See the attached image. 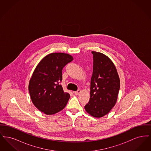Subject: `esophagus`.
<instances>
[{
  "label": "esophagus",
  "mask_w": 151,
  "mask_h": 151,
  "mask_svg": "<svg viewBox=\"0 0 151 151\" xmlns=\"http://www.w3.org/2000/svg\"><path fill=\"white\" fill-rule=\"evenodd\" d=\"M81 92V91L80 89H78L77 91H75V92H73V93L75 94L76 95H79V94Z\"/></svg>",
  "instance_id": "obj_1"
}]
</instances>
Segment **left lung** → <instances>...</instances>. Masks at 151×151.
<instances>
[{
  "label": "left lung",
  "instance_id": "8db88e82",
  "mask_svg": "<svg viewBox=\"0 0 151 151\" xmlns=\"http://www.w3.org/2000/svg\"><path fill=\"white\" fill-rule=\"evenodd\" d=\"M93 74L90 99L85 106L86 112L95 118L106 115L114 106L120 88V80L115 65L106 55L92 51Z\"/></svg>",
  "mask_w": 151,
  "mask_h": 151
}]
</instances>
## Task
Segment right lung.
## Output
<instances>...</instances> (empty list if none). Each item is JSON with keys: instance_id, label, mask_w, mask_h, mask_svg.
Listing matches in <instances>:
<instances>
[{"instance_id": "1", "label": "right lung", "mask_w": 151, "mask_h": 151, "mask_svg": "<svg viewBox=\"0 0 151 151\" xmlns=\"http://www.w3.org/2000/svg\"><path fill=\"white\" fill-rule=\"evenodd\" d=\"M73 57L62 52L47 55L39 62L29 80V92L33 105L46 115L63 110L70 97L60 84L62 70Z\"/></svg>"}]
</instances>
